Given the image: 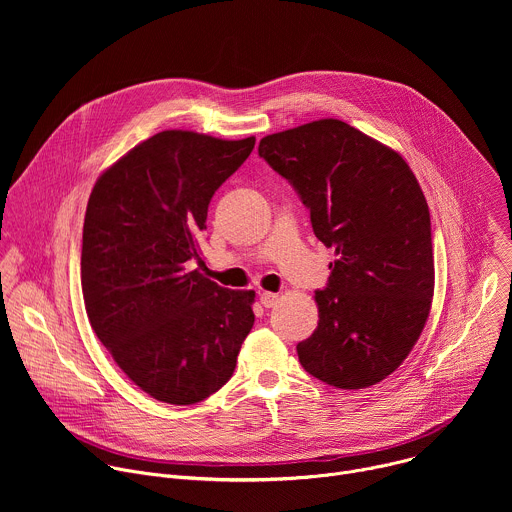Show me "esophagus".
I'll return each instance as SVG.
<instances>
[{
	"mask_svg": "<svg viewBox=\"0 0 512 512\" xmlns=\"http://www.w3.org/2000/svg\"><path fill=\"white\" fill-rule=\"evenodd\" d=\"M259 300H261V304H263L265 308H273V306L277 304L279 296H277V294H273V291H261V294H259Z\"/></svg>",
	"mask_w": 512,
	"mask_h": 512,
	"instance_id": "esophagus-1",
	"label": "esophagus"
}]
</instances>
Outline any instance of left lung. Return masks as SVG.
Listing matches in <instances>:
<instances>
[{
  "mask_svg": "<svg viewBox=\"0 0 512 512\" xmlns=\"http://www.w3.org/2000/svg\"><path fill=\"white\" fill-rule=\"evenodd\" d=\"M259 156L310 210L336 253L316 291L318 328L298 344L302 367L336 389L389 377L415 346L433 298L431 221L407 162L338 119L267 135Z\"/></svg>",
  "mask_w": 512,
  "mask_h": 512,
  "instance_id": "8db88e82",
  "label": "left lung"
}]
</instances>
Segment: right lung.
I'll return each mask as SVG.
<instances>
[{
  "label": "right lung",
  "mask_w": 512,
  "mask_h": 512,
  "mask_svg": "<svg viewBox=\"0 0 512 512\" xmlns=\"http://www.w3.org/2000/svg\"><path fill=\"white\" fill-rule=\"evenodd\" d=\"M255 148L170 129L141 141L93 186L81 255L89 322L119 369L148 395L194 405L221 389L253 328L255 291L200 269L212 194Z\"/></svg>",
  "instance_id": "obj_1"
}]
</instances>
